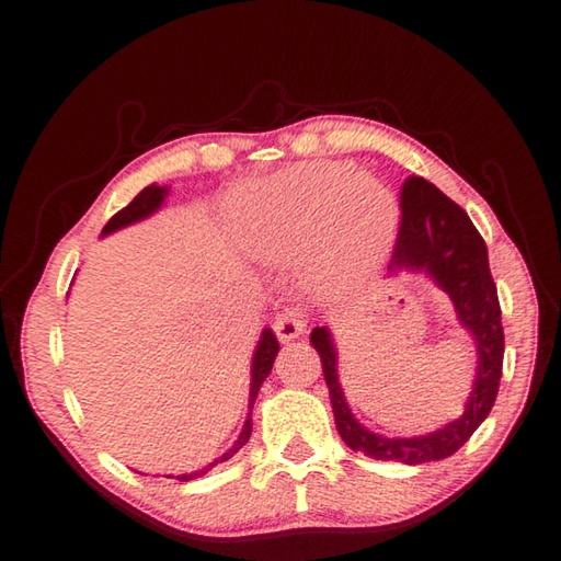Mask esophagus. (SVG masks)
I'll list each match as a JSON object with an SVG mask.
<instances>
[{"mask_svg": "<svg viewBox=\"0 0 561 561\" xmlns=\"http://www.w3.org/2000/svg\"><path fill=\"white\" fill-rule=\"evenodd\" d=\"M305 327H308V324H305L302 312L295 310V308H288L276 317V324H273V330H276V336L283 344H288V342L298 340V336L305 332Z\"/></svg>", "mask_w": 561, "mask_h": 561, "instance_id": "1", "label": "esophagus"}]
</instances>
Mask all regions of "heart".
Instances as JSON below:
<instances>
[{
    "instance_id": "obj_1",
    "label": "heart",
    "mask_w": 561,
    "mask_h": 561,
    "mask_svg": "<svg viewBox=\"0 0 561 561\" xmlns=\"http://www.w3.org/2000/svg\"><path fill=\"white\" fill-rule=\"evenodd\" d=\"M231 227L259 261L290 263L305 253L310 290L336 298L383 266L396 244L398 205L374 175L314 161L241 190Z\"/></svg>"
}]
</instances>
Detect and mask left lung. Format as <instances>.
I'll return each mask as SVG.
<instances>
[{
	"label": "left lung",
	"instance_id": "obj_1",
	"mask_svg": "<svg viewBox=\"0 0 561 561\" xmlns=\"http://www.w3.org/2000/svg\"><path fill=\"white\" fill-rule=\"evenodd\" d=\"M390 273L417 271L445 290L463 330L477 344V378L463 415L430 435L383 437L366 430L344 400L336 374V346L327 327H314L310 342L322 362L334 422L346 447L380 461L427 463L451 457L467 445L495 403L503 374V324L499 290L489 268V249L463 209L425 178H408L400 193V229Z\"/></svg>",
	"mask_w": 561,
	"mask_h": 561
}]
</instances>
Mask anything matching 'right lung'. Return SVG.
Wrapping results in <instances>:
<instances>
[{
  "mask_svg": "<svg viewBox=\"0 0 561 561\" xmlns=\"http://www.w3.org/2000/svg\"><path fill=\"white\" fill-rule=\"evenodd\" d=\"M165 195H168V187H161V185L144 187L141 193L136 195L129 205H126L124 209H119V213H116V215L107 221V225H104L102 237H107V234H112V231H116V229H124V227H129V225H136V221H141V219H146V217H151V215L156 213V209H161ZM278 348H280V346H278L276 334H273L271 330H263V332H261V340H259V346H256V352H253V362H251L249 408H253V400H256V396H259L261 383L268 378L271 368H273V362H276ZM249 437H251V412H249V417H247V422H244V427H241V432H239L237 442H234V445H231L225 454H221V457H217L215 461H209L207 467H203V469L183 473V477H175V479H178V481H195V479H199V477H205V473L213 471V469L217 467V463H221V461H227V459L234 457V454L247 445ZM168 479H171V477H168Z\"/></svg>",
  "mask_w": 561,
  "mask_h": 561,
  "instance_id": "1",
  "label": "right lung"
}]
</instances>
